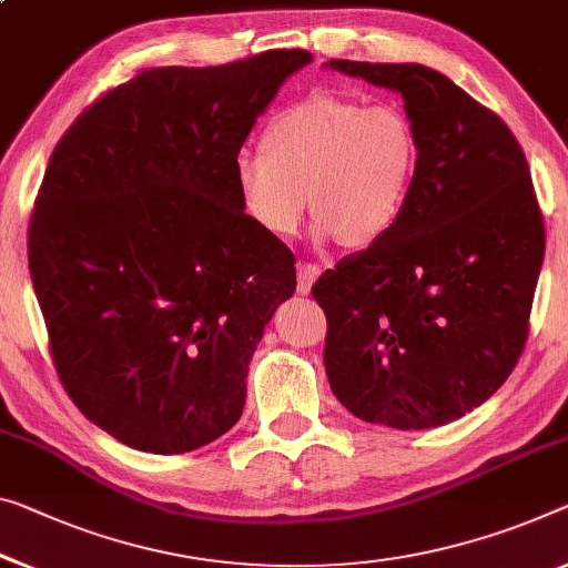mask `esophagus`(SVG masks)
<instances>
[{"label":"esophagus","mask_w":568,"mask_h":568,"mask_svg":"<svg viewBox=\"0 0 568 568\" xmlns=\"http://www.w3.org/2000/svg\"><path fill=\"white\" fill-rule=\"evenodd\" d=\"M320 274H322L320 264H312V261H300V266H296V292L307 294L312 290L314 278H317Z\"/></svg>","instance_id":"34e87169"}]
</instances>
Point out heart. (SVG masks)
Masks as SVG:
<instances>
[{
    "mask_svg": "<svg viewBox=\"0 0 568 568\" xmlns=\"http://www.w3.org/2000/svg\"><path fill=\"white\" fill-rule=\"evenodd\" d=\"M416 168L418 132L404 109L312 91L268 119L258 152L235 154L233 178L264 233L290 239L312 205L320 235L365 248L396 229Z\"/></svg>",
    "mask_w": 568,
    "mask_h": 568,
    "instance_id": "b5f03b06",
    "label": "heart"
}]
</instances>
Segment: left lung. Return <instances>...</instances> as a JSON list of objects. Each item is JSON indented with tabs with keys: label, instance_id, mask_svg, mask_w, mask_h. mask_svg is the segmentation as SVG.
I'll return each instance as SVG.
<instances>
[{
	"label": "left lung",
	"instance_id": "8db88e82",
	"mask_svg": "<svg viewBox=\"0 0 568 568\" xmlns=\"http://www.w3.org/2000/svg\"><path fill=\"white\" fill-rule=\"evenodd\" d=\"M404 95L418 132L406 211L386 239L312 286L325 310V368L347 412L432 429L485 404L530 329L546 229L508 124L416 63L329 60Z\"/></svg>",
	"mask_w": 568,
	"mask_h": 568
}]
</instances>
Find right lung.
Listing matches in <instances>:
<instances>
[{
	"label": "right lung",
	"instance_id": "obj_1",
	"mask_svg": "<svg viewBox=\"0 0 568 568\" xmlns=\"http://www.w3.org/2000/svg\"><path fill=\"white\" fill-rule=\"evenodd\" d=\"M307 50L144 68L50 154L28 231L58 378L126 447L182 455L239 422L294 254L243 213L233 160Z\"/></svg>",
	"mask_w": 568,
	"mask_h": 568
}]
</instances>
